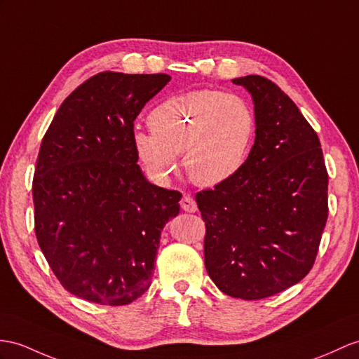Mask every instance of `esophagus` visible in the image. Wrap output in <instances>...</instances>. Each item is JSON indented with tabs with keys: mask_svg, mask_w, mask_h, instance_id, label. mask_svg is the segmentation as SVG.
<instances>
[{
	"mask_svg": "<svg viewBox=\"0 0 359 359\" xmlns=\"http://www.w3.org/2000/svg\"><path fill=\"white\" fill-rule=\"evenodd\" d=\"M181 208L184 210V212L195 213L196 210H198L195 198L190 196V195H184V196H182V199H181Z\"/></svg>",
	"mask_w": 359,
	"mask_h": 359,
	"instance_id": "obj_1",
	"label": "esophagus"
}]
</instances>
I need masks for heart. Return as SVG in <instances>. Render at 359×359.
Instances as JSON below:
<instances>
[{
  "mask_svg": "<svg viewBox=\"0 0 359 359\" xmlns=\"http://www.w3.org/2000/svg\"><path fill=\"white\" fill-rule=\"evenodd\" d=\"M151 133L137 130L134 147L147 169L165 178L177 170V155L189 178L215 187L239 173L256 135L247 100L216 90H191L165 99L147 117Z\"/></svg>",
  "mask_w": 359,
  "mask_h": 359,
  "instance_id": "obj_1",
  "label": "heart"
}]
</instances>
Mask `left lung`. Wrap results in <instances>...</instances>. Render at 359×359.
Segmentation results:
<instances>
[{"instance_id":"obj_1","label":"left lung","mask_w":359,"mask_h":359,"mask_svg":"<svg viewBox=\"0 0 359 359\" xmlns=\"http://www.w3.org/2000/svg\"><path fill=\"white\" fill-rule=\"evenodd\" d=\"M252 97L256 138L234 178L196 194L210 278L236 299L260 300L299 283L327 221L320 140L287 95L262 76L233 79Z\"/></svg>"}]
</instances>
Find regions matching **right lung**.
<instances>
[{"label":"right lung","mask_w":359,"mask_h":359,"mask_svg":"<svg viewBox=\"0 0 359 359\" xmlns=\"http://www.w3.org/2000/svg\"><path fill=\"white\" fill-rule=\"evenodd\" d=\"M168 74L93 76L60 104L33 178L34 231L57 280L93 303L123 306L149 290L164 225L181 194L146 180L134 120Z\"/></svg>","instance_id":"add662e5"}]
</instances>
